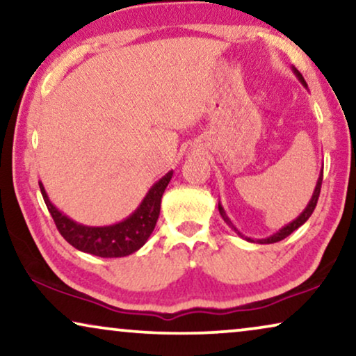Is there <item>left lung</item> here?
Returning a JSON list of instances; mask_svg holds the SVG:
<instances>
[{"mask_svg": "<svg viewBox=\"0 0 356 356\" xmlns=\"http://www.w3.org/2000/svg\"><path fill=\"white\" fill-rule=\"evenodd\" d=\"M291 71H293V74L296 76V79H298V81L301 82V84H303L305 89H308V84H306V81L303 79V76H301V72H300L298 70H296L295 66H291ZM321 184H323V168H321L319 178H318V181H316V188H314V191H313V196H311L308 206L305 207V211L301 212L300 216L295 218V220H291L290 223H286L285 227H282L279 232H275L274 235H270V236H267V238H262V240H252V238L243 235V233H241L240 230H238V228H236L235 225H233V222L230 220V217L227 216L225 209H223L220 201H218V212H220V216H222L223 220H225V222L228 223V227H232V230H235L236 235L241 236L243 240H246V241H250V243H259V245H270V243L282 241V240H284V238L291 235V233H293V232L296 230V228H300L306 220H308V218L311 217V213H313V211H314L316 204H318V197H319V193H321Z\"/></svg>", "mask_w": 356, "mask_h": 356, "instance_id": "obj_1", "label": "left lung"}]
</instances>
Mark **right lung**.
Instances as JSON below:
<instances>
[{"mask_svg":"<svg viewBox=\"0 0 356 356\" xmlns=\"http://www.w3.org/2000/svg\"><path fill=\"white\" fill-rule=\"evenodd\" d=\"M172 177L173 170H170L167 175H163L159 181L150 186L147 194L131 216L121 222L104 227H90L72 220L50 201L42 181H38V186H40L48 212L51 213L53 220L56 223V228L71 246L99 257H124L140 250L149 240V236L152 235L160 213L163 191Z\"/></svg>","mask_w":356,"mask_h":356,"instance_id":"right-lung-1","label":"right lung"}]
</instances>
